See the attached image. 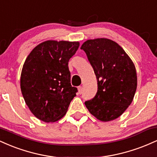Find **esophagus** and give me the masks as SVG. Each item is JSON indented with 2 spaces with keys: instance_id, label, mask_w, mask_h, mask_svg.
<instances>
[{
  "instance_id": "34e87169",
  "label": "esophagus",
  "mask_w": 157,
  "mask_h": 157,
  "mask_svg": "<svg viewBox=\"0 0 157 157\" xmlns=\"http://www.w3.org/2000/svg\"><path fill=\"white\" fill-rule=\"evenodd\" d=\"M78 92H79V94H82V86H79V87H78Z\"/></svg>"
}]
</instances>
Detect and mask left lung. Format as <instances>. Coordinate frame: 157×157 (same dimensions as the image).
Masks as SVG:
<instances>
[{
    "label": "left lung",
    "instance_id": "1",
    "mask_svg": "<svg viewBox=\"0 0 157 157\" xmlns=\"http://www.w3.org/2000/svg\"><path fill=\"white\" fill-rule=\"evenodd\" d=\"M81 49L86 52L97 80V92L85 102L99 120L118 118L133 101L137 86L134 63L120 45L107 38L88 40Z\"/></svg>",
    "mask_w": 157,
    "mask_h": 157
}]
</instances>
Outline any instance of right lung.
I'll return each instance as SVG.
<instances>
[{"label": "right lung", "instance_id": "obj_1", "mask_svg": "<svg viewBox=\"0 0 157 157\" xmlns=\"http://www.w3.org/2000/svg\"><path fill=\"white\" fill-rule=\"evenodd\" d=\"M80 43L47 40L37 45L23 64L21 89L31 112L45 122H56L67 112L77 89L71 85L68 61Z\"/></svg>", "mask_w": 157, "mask_h": 157}]
</instances>
